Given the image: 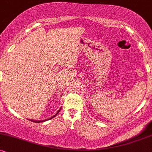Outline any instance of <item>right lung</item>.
I'll return each instance as SVG.
<instances>
[{
	"label": "right lung",
	"mask_w": 152,
	"mask_h": 152,
	"mask_svg": "<svg viewBox=\"0 0 152 152\" xmlns=\"http://www.w3.org/2000/svg\"><path fill=\"white\" fill-rule=\"evenodd\" d=\"M61 111V109H59V110H58V111H57V112H56V114L53 115V116H51V117H50V118H47V119H44V120H39V121H37V120H32V119H28V120H30V121H34V122H36V123H41V122H43V121H47V120H49V119H51V118H53V117H55V116H56V115L58 114V113H59V111Z\"/></svg>",
	"instance_id": "1"
}]
</instances>
